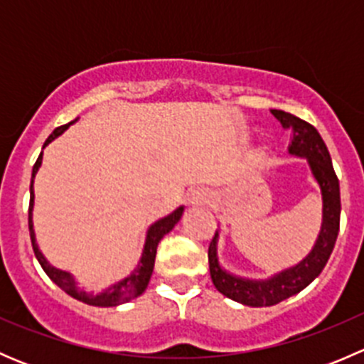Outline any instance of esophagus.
Here are the masks:
<instances>
[{"instance_id":"34e87169","label":"esophagus","mask_w":364,"mask_h":364,"mask_svg":"<svg viewBox=\"0 0 364 364\" xmlns=\"http://www.w3.org/2000/svg\"><path fill=\"white\" fill-rule=\"evenodd\" d=\"M209 196L204 188H193L188 193V203L192 205H203L208 203Z\"/></svg>"}]
</instances>
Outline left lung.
Instances as JSON below:
<instances>
[{
    "mask_svg": "<svg viewBox=\"0 0 364 364\" xmlns=\"http://www.w3.org/2000/svg\"><path fill=\"white\" fill-rule=\"evenodd\" d=\"M273 116L282 127L292 130L289 153L299 159H306L315 181L322 193V225L311 252L296 266L267 278V280H250L229 273L220 266L218 260V230L209 243L208 259L209 273L216 291L229 299L237 301L247 306H273L287 297L297 294L321 274L335 248L340 230V183L333 168L331 156L322 141L317 128L306 121L292 116L285 111L273 109Z\"/></svg>",
    "mask_w": 364,
    "mask_h": 364,
    "instance_id": "1",
    "label": "left lung"
}]
</instances>
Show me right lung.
Wrapping results in <instances>:
<instances>
[{
  "label": "right lung",
  "instance_id": "add662e5",
  "mask_svg": "<svg viewBox=\"0 0 364 364\" xmlns=\"http://www.w3.org/2000/svg\"><path fill=\"white\" fill-rule=\"evenodd\" d=\"M75 121L77 119L70 121L68 124H63V127H58L56 130H54L53 134L47 137V141L43 142V148H46L49 142H53L56 137H60V135L67 130L70 124H73ZM40 165H42V153H40L38 160H36L35 165H33L31 186H29L28 223H29V236H31L33 252H35V257L38 259L40 266H42V269L46 271L47 277H49L50 280L58 285V287L63 289L68 296L75 297V299L82 301V303H86V304H91V306H104V308L117 306V304L128 303V301L134 299V297L141 296L142 292L146 291V287H148L149 278H151V274H153V267H155V257H156V247H159L161 237L174 229V225L179 222V218H181L185 208H183V205H179L176 211H172L171 215L164 216V218H160L159 222H155L151 227H149L148 232H146V241H144V248H142L141 260H139L137 266L132 269V273L128 274L127 278L116 282V284H112L111 287L104 289L102 292H90V291H86V289H80L79 284L75 282V278H73L70 273H67V271H61V269H58V267L50 266L49 260L43 257V253L40 252L38 245H36L35 229H33V204H35L33 181H35V176H36V172H38Z\"/></svg>",
  "mask_w": 364,
  "mask_h": 364
}]
</instances>
